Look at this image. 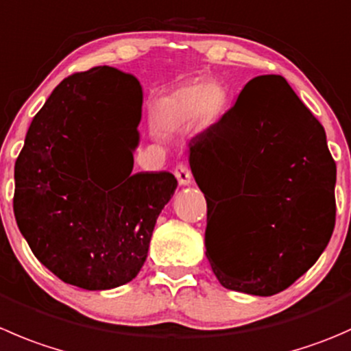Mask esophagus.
<instances>
[{
	"label": "esophagus",
	"instance_id": "34e87169",
	"mask_svg": "<svg viewBox=\"0 0 351 351\" xmlns=\"http://www.w3.org/2000/svg\"><path fill=\"white\" fill-rule=\"evenodd\" d=\"M175 176L176 180H178L180 185H190L192 183V173H190V169L186 168L185 165H178L175 168Z\"/></svg>",
	"mask_w": 351,
	"mask_h": 351
}]
</instances>
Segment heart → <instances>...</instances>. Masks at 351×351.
Segmentation results:
<instances>
[{
  "label": "heart",
  "mask_w": 351,
  "mask_h": 351,
  "mask_svg": "<svg viewBox=\"0 0 351 351\" xmlns=\"http://www.w3.org/2000/svg\"><path fill=\"white\" fill-rule=\"evenodd\" d=\"M228 106V90L217 80H190L158 101L156 117L165 123H183L190 118L200 127L216 123Z\"/></svg>",
  "instance_id": "b5f03b06"
}]
</instances>
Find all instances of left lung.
<instances>
[{"label": "left lung", "instance_id": "1", "mask_svg": "<svg viewBox=\"0 0 351 351\" xmlns=\"http://www.w3.org/2000/svg\"><path fill=\"white\" fill-rule=\"evenodd\" d=\"M189 147L207 200L206 255L219 283L258 297L287 290L335 230L336 162L324 127L283 77L261 75ZM209 193L230 195L223 215L212 213Z\"/></svg>", "mask_w": 351, "mask_h": 351}]
</instances>
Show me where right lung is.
<instances>
[{"label":"right lung","mask_w":351,"mask_h":351,"mask_svg":"<svg viewBox=\"0 0 351 351\" xmlns=\"http://www.w3.org/2000/svg\"><path fill=\"white\" fill-rule=\"evenodd\" d=\"M141 113L137 78L96 66L64 78L30 123L15 162L13 213L34 255L64 283L111 290L147 258L178 182L168 171L132 173Z\"/></svg>","instance_id":"obj_1"}]
</instances>
